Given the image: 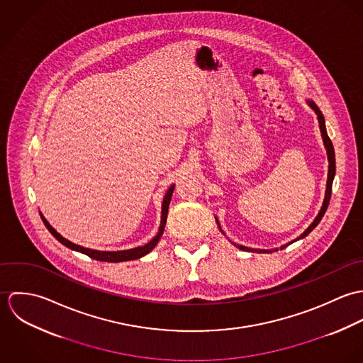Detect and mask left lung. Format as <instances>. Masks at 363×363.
I'll return each mask as SVG.
<instances>
[{
	"label": "left lung",
	"instance_id": "obj_1",
	"mask_svg": "<svg viewBox=\"0 0 363 363\" xmlns=\"http://www.w3.org/2000/svg\"><path fill=\"white\" fill-rule=\"evenodd\" d=\"M306 104L311 106V108L314 110V113L317 114V120H318V127H320V131H321V137H323V143H324V148L327 150V159H328V174H327V186H325V194H324V200H323V206L320 208V211H318V213H317V216L314 218V220L311 222V226L299 236V238H296L295 240H292V242H289V243H286V245H284V246H281L279 249L282 250L284 247H286L288 245H292V243H295V242H298V240H301V239H303V238H306L309 233H311V230L320 223V220H321V218L324 216V213H325V211H327V207H328V203H330V199H331V187H333V180H334V176H335V154H334V147H333V143H331V140L328 138V135H327V130H325V121H324V116H323V113L320 111V108L317 107V104H314L313 101L311 99H306ZM215 220H216V223H218V228H219V230L223 233V230H222V228H220V225H219V220L215 218ZM225 235V233H223ZM233 246H236L238 249H240V250H243V252H257V253H272V252H277L278 249H272V250H262V249H250V247H246V246H242V245H236V243H233V242H230Z\"/></svg>",
	"mask_w": 363,
	"mask_h": 363
}]
</instances>
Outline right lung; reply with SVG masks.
Masks as SVG:
<instances>
[{"label": "right lung", "instance_id": "add662e5", "mask_svg": "<svg viewBox=\"0 0 363 363\" xmlns=\"http://www.w3.org/2000/svg\"><path fill=\"white\" fill-rule=\"evenodd\" d=\"M173 190H174V184H172L169 187V190L166 191L164 197H163V203H162V216H160V225H159V229H157V233L155 235V238L152 240H150L147 245L144 246H138V247H134V249H128V250H118V252H102V250H94V249H88V247H84V246H79V245H75L69 240H67L65 238H62L52 225L48 222V219L43 216V213L40 212V216H42V220L45 222L46 228L49 229V232L52 233V236L61 243L64 245L65 247L71 249V250H75V252H79L82 255H86L89 256L91 259H98V261H106V262H121V261H130V259H138L144 256H147L148 253H151L154 249H155L157 242L160 240V236L163 235V230H164V225H166V218H167V209H169V204H170V200H172V194H173Z\"/></svg>", "mask_w": 363, "mask_h": 363}]
</instances>
